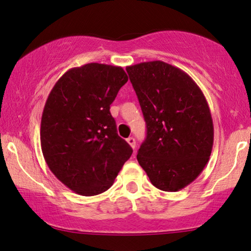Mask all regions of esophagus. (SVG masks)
Segmentation results:
<instances>
[{
    "mask_svg": "<svg viewBox=\"0 0 251 251\" xmlns=\"http://www.w3.org/2000/svg\"><path fill=\"white\" fill-rule=\"evenodd\" d=\"M126 141H127V143H128L130 146V148H132V149H135L136 143H135V139H134V137H128V139H127Z\"/></svg>",
    "mask_w": 251,
    "mask_h": 251,
    "instance_id": "34e87169",
    "label": "esophagus"
}]
</instances>
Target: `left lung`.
<instances>
[{
  "label": "left lung",
  "instance_id": "8db88e82",
  "mask_svg": "<svg viewBox=\"0 0 251 251\" xmlns=\"http://www.w3.org/2000/svg\"><path fill=\"white\" fill-rule=\"evenodd\" d=\"M126 72L147 123L137 161L157 189H184L203 171L213 150L206 98L188 74L160 60L128 66Z\"/></svg>",
  "mask_w": 251,
  "mask_h": 251
}]
</instances>
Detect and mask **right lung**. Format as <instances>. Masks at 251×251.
<instances>
[{
  "label": "right lung",
  "mask_w": 251,
  "mask_h": 251,
  "mask_svg": "<svg viewBox=\"0 0 251 251\" xmlns=\"http://www.w3.org/2000/svg\"><path fill=\"white\" fill-rule=\"evenodd\" d=\"M127 80L122 67L92 62L66 72L49 94L42 152L55 177L77 195L107 191L133 152L110 114Z\"/></svg>",
  "instance_id": "add662e5"
}]
</instances>
